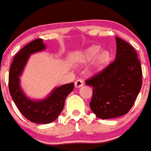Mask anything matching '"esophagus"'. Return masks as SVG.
I'll use <instances>...</instances> for the list:
<instances>
[{
    "label": "esophagus",
    "mask_w": 151,
    "mask_h": 151,
    "mask_svg": "<svg viewBox=\"0 0 151 151\" xmlns=\"http://www.w3.org/2000/svg\"><path fill=\"white\" fill-rule=\"evenodd\" d=\"M74 84H75L76 88H80L83 86V81L82 80H80V79H79V80H76Z\"/></svg>",
    "instance_id": "34e87169"
}]
</instances>
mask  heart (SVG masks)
Returning a JSON list of instances; mask_svg holds the SVG:
<instances>
[{
	"mask_svg": "<svg viewBox=\"0 0 151 151\" xmlns=\"http://www.w3.org/2000/svg\"><path fill=\"white\" fill-rule=\"evenodd\" d=\"M99 46H91L86 49L82 55V61L88 63L94 60L93 68L94 71H99L105 68L111 60V54L108 51H101Z\"/></svg>",
	"mask_w": 151,
	"mask_h": 151,
	"instance_id": "heart-1",
	"label": "heart"
}]
</instances>
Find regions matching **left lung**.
I'll use <instances>...</instances> for the list:
<instances>
[{"mask_svg": "<svg viewBox=\"0 0 151 151\" xmlns=\"http://www.w3.org/2000/svg\"><path fill=\"white\" fill-rule=\"evenodd\" d=\"M116 42L115 60L86 81V85L93 87L91 109L102 119L128 113L142 84L141 64L135 49L117 37Z\"/></svg>", "mask_w": 151, "mask_h": 151, "instance_id": "1", "label": "left lung"}]
</instances>
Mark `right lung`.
<instances>
[{
    "instance_id": "obj_1",
    "label": "right lung",
    "mask_w": 151,
    "mask_h": 151,
    "mask_svg": "<svg viewBox=\"0 0 151 151\" xmlns=\"http://www.w3.org/2000/svg\"><path fill=\"white\" fill-rule=\"evenodd\" d=\"M43 39H37L25 46L14 56L9 74V88L13 101L25 118L34 123L54 122L63 111L67 96L74 89V83L55 88L42 99H31L20 87V77L31 55L46 49Z\"/></svg>"
}]
</instances>
